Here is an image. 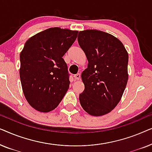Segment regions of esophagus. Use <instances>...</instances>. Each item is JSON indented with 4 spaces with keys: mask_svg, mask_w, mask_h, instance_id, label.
<instances>
[{
    "mask_svg": "<svg viewBox=\"0 0 152 152\" xmlns=\"http://www.w3.org/2000/svg\"><path fill=\"white\" fill-rule=\"evenodd\" d=\"M80 77H81V75H80V73H77V74L75 75H74V77H75V79L76 80H80Z\"/></svg>",
    "mask_w": 152,
    "mask_h": 152,
    "instance_id": "1",
    "label": "esophagus"
}]
</instances>
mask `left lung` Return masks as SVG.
Instances as JSON below:
<instances>
[{"label":"left lung","mask_w":152,"mask_h":152,"mask_svg":"<svg viewBox=\"0 0 152 152\" xmlns=\"http://www.w3.org/2000/svg\"><path fill=\"white\" fill-rule=\"evenodd\" d=\"M77 40L88 61L82 73L80 104L91 115H104L117 106L126 88L127 51L119 39L100 30L80 31Z\"/></svg>","instance_id":"obj_1"}]
</instances>
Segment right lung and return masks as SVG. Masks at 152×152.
Returning <instances> with one entry per match:
<instances>
[{"label":"right lung","mask_w":152,"mask_h":152,"mask_svg":"<svg viewBox=\"0 0 152 152\" xmlns=\"http://www.w3.org/2000/svg\"><path fill=\"white\" fill-rule=\"evenodd\" d=\"M77 31L51 28L26 41L20 54V78L25 97L40 112L53 111L69 88V73L63 56Z\"/></svg>","instance_id":"right-lung-1"}]
</instances>
